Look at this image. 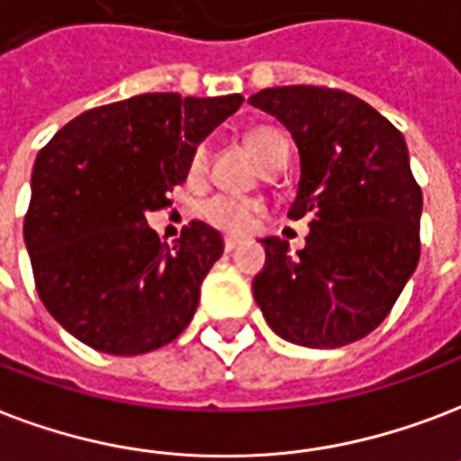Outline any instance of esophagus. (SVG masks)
Returning a JSON list of instances; mask_svg holds the SVG:
<instances>
[{
	"label": "esophagus",
	"instance_id": "esophagus-1",
	"mask_svg": "<svg viewBox=\"0 0 461 461\" xmlns=\"http://www.w3.org/2000/svg\"><path fill=\"white\" fill-rule=\"evenodd\" d=\"M237 246H239V239H231V237L224 239V251H234Z\"/></svg>",
	"mask_w": 461,
	"mask_h": 461
}]
</instances>
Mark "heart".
I'll return each instance as SVG.
<instances>
[{"instance_id": "obj_1", "label": "heart", "mask_w": 461, "mask_h": 461, "mask_svg": "<svg viewBox=\"0 0 461 461\" xmlns=\"http://www.w3.org/2000/svg\"><path fill=\"white\" fill-rule=\"evenodd\" d=\"M246 145L254 152L263 168L273 167L276 161L287 159L290 154V142L287 137L276 128L268 125H258L246 132ZM207 164V149L205 145H198L191 154V174H200ZM251 212H254V203L241 198H231V195H212L200 205V215L203 220L217 227V230L230 231V234H239L244 231L251 222Z\"/></svg>"}]
</instances>
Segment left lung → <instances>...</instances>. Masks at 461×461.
Instances as JSON below:
<instances>
[{
  "instance_id": "8db88e82",
  "label": "left lung",
  "mask_w": 461,
  "mask_h": 461,
  "mask_svg": "<svg viewBox=\"0 0 461 461\" xmlns=\"http://www.w3.org/2000/svg\"><path fill=\"white\" fill-rule=\"evenodd\" d=\"M283 122L300 149L287 217L307 215V246L261 239L254 297L280 339L340 348L375 331L420 256L423 195L399 130L370 104L326 86H276L249 98Z\"/></svg>"
}]
</instances>
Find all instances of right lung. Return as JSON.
Returning a JSON list of instances; mask_svg holds the SVG:
<instances>
[{
    "label": "right lung",
    "mask_w": 461,
    "mask_h": 461,
    "mask_svg": "<svg viewBox=\"0 0 461 461\" xmlns=\"http://www.w3.org/2000/svg\"><path fill=\"white\" fill-rule=\"evenodd\" d=\"M241 104L140 94L77 115L38 152L23 239L35 290L75 339L140 356L191 324L222 237L195 220L168 246L145 215L168 205L193 149Z\"/></svg>",
    "instance_id": "obj_1"
}]
</instances>
